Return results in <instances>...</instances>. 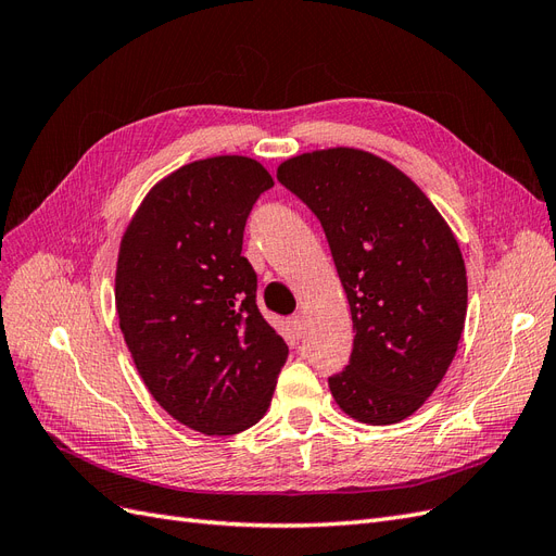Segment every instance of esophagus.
<instances>
[{"label": "esophagus", "mask_w": 556, "mask_h": 556, "mask_svg": "<svg viewBox=\"0 0 556 556\" xmlns=\"http://www.w3.org/2000/svg\"><path fill=\"white\" fill-rule=\"evenodd\" d=\"M290 329H292L294 341H301V336H304V329H306V319H304V315H294V317L290 319Z\"/></svg>", "instance_id": "1"}]
</instances>
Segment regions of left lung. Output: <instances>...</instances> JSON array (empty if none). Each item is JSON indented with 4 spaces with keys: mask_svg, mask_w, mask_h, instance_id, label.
Wrapping results in <instances>:
<instances>
[{
    "mask_svg": "<svg viewBox=\"0 0 556 556\" xmlns=\"http://www.w3.org/2000/svg\"><path fill=\"white\" fill-rule=\"evenodd\" d=\"M315 213L350 304V362L329 376L336 403L366 425L413 415L457 352L468 285L443 215L396 166L355 148L315 150L278 166Z\"/></svg>",
    "mask_w": 556,
    "mask_h": 556,
    "instance_id": "left-lung-1",
    "label": "left lung"
}]
</instances>
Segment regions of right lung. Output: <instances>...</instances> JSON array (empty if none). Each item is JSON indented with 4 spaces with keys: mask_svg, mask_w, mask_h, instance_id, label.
Returning <instances> with one entry per match:
<instances>
[{
    "mask_svg": "<svg viewBox=\"0 0 556 556\" xmlns=\"http://www.w3.org/2000/svg\"><path fill=\"white\" fill-rule=\"evenodd\" d=\"M271 188L250 157L185 164L148 192L117 255L115 308L134 364L166 413L208 435L257 425L288 359L241 255L248 215Z\"/></svg>",
    "mask_w": 556,
    "mask_h": 556,
    "instance_id": "right-lung-1",
    "label": "right lung"
}]
</instances>
